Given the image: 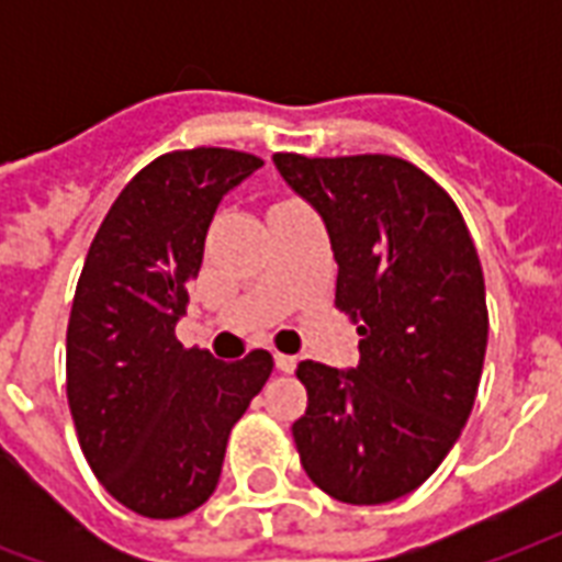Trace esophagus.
Listing matches in <instances>:
<instances>
[{"label":"esophagus","instance_id":"obj_1","mask_svg":"<svg viewBox=\"0 0 562 562\" xmlns=\"http://www.w3.org/2000/svg\"><path fill=\"white\" fill-rule=\"evenodd\" d=\"M273 364H277L280 373H294V370H297V359H294V356H285V352H277V356H273Z\"/></svg>","mask_w":562,"mask_h":562}]
</instances>
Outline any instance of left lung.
I'll return each instance as SVG.
<instances>
[{
    "instance_id": "1",
    "label": "left lung",
    "mask_w": 562,
    "mask_h": 562,
    "mask_svg": "<svg viewBox=\"0 0 562 562\" xmlns=\"http://www.w3.org/2000/svg\"><path fill=\"white\" fill-rule=\"evenodd\" d=\"M273 166L324 218L335 306L359 324V364L300 361L306 414L291 426L300 463L347 505L408 496L470 419L487 350L479 254L454 201L387 154L300 157Z\"/></svg>"
}]
</instances>
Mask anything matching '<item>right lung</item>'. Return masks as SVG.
<instances>
[{
  "instance_id": "1",
  "label": "right lung",
  "mask_w": 562,
  "mask_h": 562,
  "mask_svg": "<svg viewBox=\"0 0 562 562\" xmlns=\"http://www.w3.org/2000/svg\"><path fill=\"white\" fill-rule=\"evenodd\" d=\"M262 166L229 148L148 162L101 221L66 329V396L83 458L110 496L178 519L212 496L229 428L273 370L268 350L218 361L175 326L221 198Z\"/></svg>"
}]
</instances>
